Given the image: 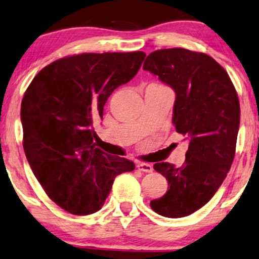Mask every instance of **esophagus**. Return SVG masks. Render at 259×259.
<instances>
[{"label":"esophagus","mask_w":259,"mask_h":259,"mask_svg":"<svg viewBox=\"0 0 259 259\" xmlns=\"http://www.w3.org/2000/svg\"><path fill=\"white\" fill-rule=\"evenodd\" d=\"M137 169L141 171H144V173H151V171H153V165L149 163L140 162V163H137Z\"/></svg>","instance_id":"obj_1"}]
</instances>
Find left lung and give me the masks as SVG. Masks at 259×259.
<instances>
[{
	"mask_svg": "<svg viewBox=\"0 0 259 259\" xmlns=\"http://www.w3.org/2000/svg\"><path fill=\"white\" fill-rule=\"evenodd\" d=\"M143 70L174 90L173 124L188 141L182 167L154 164L167 179L168 191L151 200L150 207L167 218H182L207 204L229 173L239 129V99L227 72L205 53L158 50L148 55Z\"/></svg>",
	"mask_w": 259,
	"mask_h": 259,
	"instance_id": "left-lung-1",
	"label": "left lung"
}]
</instances>
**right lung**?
Here are the masks:
<instances>
[{
  "mask_svg": "<svg viewBox=\"0 0 259 259\" xmlns=\"http://www.w3.org/2000/svg\"><path fill=\"white\" fill-rule=\"evenodd\" d=\"M144 52L82 53L44 67L21 103L23 149L51 200L68 213L102 208L117 175L133 161L105 154L95 142V119L110 95L135 77Z\"/></svg>",
  "mask_w": 259,
  "mask_h": 259,
  "instance_id": "1",
  "label": "right lung"
}]
</instances>
